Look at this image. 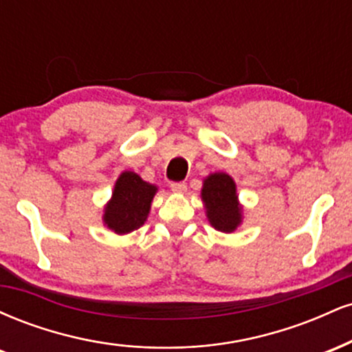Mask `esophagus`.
<instances>
[{
    "label": "esophagus",
    "mask_w": 352,
    "mask_h": 352,
    "mask_svg": "<svg viewBox=\"0 0 352 352\" xmlns=\"http://www.w3.org/2000/svg\"><path fill=\"white\" fill-rule=\"evenodd\" d=\"M172 192L175 193H185L187 192V184H184V182H173V184L170 185Z\"/></svg>",
    "instance_id": "1"
}]
</instances>
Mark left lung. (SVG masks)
Segmentation results:
<instances>
[{
    "label": "left lung",
    "instance_id": "obj_1",
    "mask_svg": "<svg viewBox=\"0 0 352 352\" xmlns=\"http://www.w3.org/2000/svg\"><path fill=\"white\" fill-rule=\"evenodd\" d=\"M210 225L221 233H233L243 221V205L238 200L236 184L228 173L215 172L204 179L200 192Z\"/></svg>",
    "mask_w": 352,
    "mask_h": 352
}]
</instances>
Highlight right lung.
I'll return each mask as SVG.
<instances>
[{
  "mask_svg": "<svg viewBox=\"0 0 352 352\" xmlns=\"http://www.w3.org/2000/svg\"><path fill=\"white\" fill-rule=\"evenodd\" d=\"M157 192V185L145 182L139 173L124 170L117 177L111 200L104 205V227L116 235H127L140 228L147 221Z\"/></svg>",
  "mask_w": 352,
  "mask_h": 352,
  "instance_id": "add662e5",
  "label": "right lung"
}]
</instances>
